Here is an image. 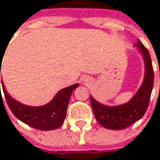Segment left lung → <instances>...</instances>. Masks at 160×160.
Returning <instances> with one entry per match:
<instances>
[{
  "instance_id": "1",
  "label": "left lung",
  "mask_w": 160,
  "mask_h": 160,
  "mask_svg": "<svg viewBox=\"0 0 160 160\" xmlns=\"http://www.w3.org/2000/svg\"><path fill=\"white\" fill-rule=\"evenodd\" d=\"M140 50L144 62V81L134 94L126 104L115 107H108L97 102L92 96L90 97L92 108L97 121L109 130L125 129L143 118L148 108L150 96L154 85V70L150 54L147 49L137 41L135 44Z\"/></svg>"
}]
</instances>
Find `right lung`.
<instances>
[{
  "label": "right lung",
  "instance_id": "obj_1",
  "mask_svg": "<svg viewBox=\"0 0 160 160\" xmlns=\"http://www.w3.org/2000/svg\"><path fill=\"white\" fill-rule=\"evenodd\" d=\"M2 57L0 56V62L2 61ZM1 67L2 64L0 65V75ZM77 87H79V83L60 90L51 102L42 107H29L19 103L9 95L3 84L2 91L9 108L19 120L37 130L52 131L59 128L63 124L66 118L69 98Z\"/></svg>",
  "mask_w": 160,
  "mask_h": 160
}]
</instances>
